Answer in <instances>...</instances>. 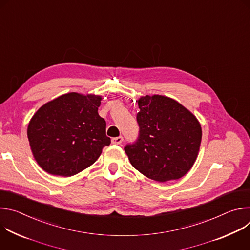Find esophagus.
I'll list each match as a JSON object with an SVG mask.
<instances>
[{"instance_id":"1","label":"esophagus","mask_w":250,"mask_h":250,"mask_svg":"<svg viewBox=\"0 0 250 250\" xmlns=\"http://www.w3.org/2000/svg\"><path fill=\"white\" fill-rule=\"evenodd\" d=\"M123 140H124L123 136H118V137L112 138V142H113L114 145H121L122 142H123Z\"/></svg>"}]
</instances>
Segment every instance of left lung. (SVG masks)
Masks as SVG:
<instances>
[{
    "label": "left lung",
    "mask_w": 250,
    "mask_h": 250,
    "mask_svg": "<svg viewBox=\"0 0 250 250\" xmlns=\"http://www.w3.org/2000/svg\"><path fill=\"white\" fill-rule=\"evenodd\" d=\"M137 104L138 137L125 147L131 165L157 182L179 179L197 159L202 140L199 121L165 96L146 95Z\"/></svg>",
    "instance_id": "1"
}]
</instances>
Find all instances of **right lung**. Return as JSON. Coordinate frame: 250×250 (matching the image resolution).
Segmentation results:
<instances>
[{"mask_svg": "<svg viewBox=\"0 0 250 250\" xmlns=\"http://www.w3.org/2000/svg\"><path fill=\"white\" fill-rule=\"evenodd\" d=\"M103 98L64 94L39 109L27 126L34 159L47 173L69 177L91 166L104 146L105 121L98 114Z\"/></svg>", "mask_w": 250, "mask_h": 250, "instance_id": "1", "label": "right lung"}]
</instances>
